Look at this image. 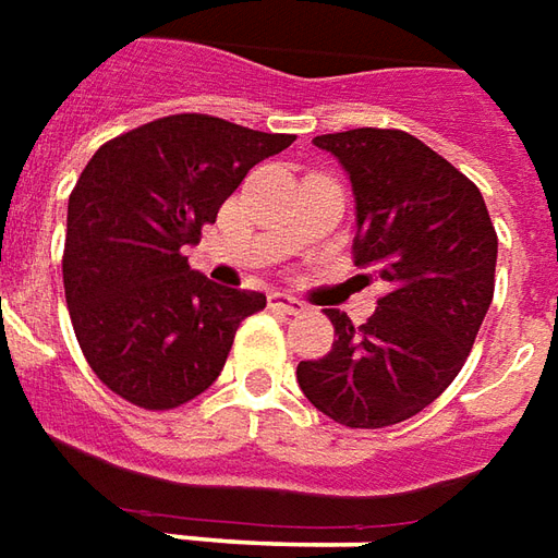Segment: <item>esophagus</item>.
I'll return each mask as SVG.
<instances>
[{
  "label": "esophagus",
  "instance_id": "34e87169",
  "mask_svg": "<svg viewBox=\"0 0 558 558\" xmlns=\"http://www.w3.org/2000/svg\"><path fill=\"white\" fill-rule=\"evenodd\" d=\"M270 306L279 312H288V315H303V312H306V303H303V300L291 298V294H282V291L270 294Z\"/></svg>",
  "mask_w": 558,
  "mask_h": 558
}]
</instances>
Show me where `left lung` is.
Here are the masks:
<instances>
[{"label":"left lung","instance_id":"left-lung-1","mask_svg":"<svg viewBox=\"0 0 558 558\" xmlns=\"http://www.w3.org/2000/svg\"><path fill=\"white\" fill-rule=\"evenodd\" d=\"M312 144L349 173L354 264L387 294L361 327L327 310L333 349L300 361L298 385L336 424H399L445 393L475 345L496 288V228L477 185L414 134L351 129Z\"/></svg>","mask_w":558,"mask_h":558}]
</instances>
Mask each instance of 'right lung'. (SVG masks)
<instances>
[{
	"label": "right lung",
	"mask_w": 558,
	"mask_h": 558,
	"mask_svg": "<svg viewBox=\"0 0 558 558\" xmlns=\"http://www.w3.org/2000/svg\"><path fill=\"white\" fill-rule=\"evenodd\" d=\"M294 144L207 113H173L113 137L69 197L62 282L93 373L146 412H168L222 373L258 291L209 282L185 246L248 168Z\"/></svg>",
	"instance_id": "obj_1"
}]
</instances>
